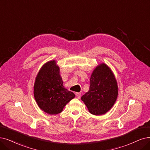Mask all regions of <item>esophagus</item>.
<instances>
[{
  "instance_id": "34e87169",
  "label": "esophagus",
  "mask_w": 150,
  "mask_h": 150,
  "mask_svg": "<svg viewBox=\"0 0 150 150\" xmlns=\"http://www.w3.org/2000/svg\"><path fill=\"white\" fill-rule=\"evenodd\" d=\"M76 97H77V98H81V93H79V92H76Z\"/></svg>"
}]
</instances>
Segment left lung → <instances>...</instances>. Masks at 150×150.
Wrapping results in <instances>:
<instances>
[{
	"label": "left lung",
	"instance_id": "8db88e82",
	"mask_svg": "<svg viewBox=\"0 0 150 150\" xmlns=\"http://www.w3.org/2000/svg\"><path fill=\"white\" fill-rule=\"evenodd\" d=\"M118 94L117 82L111 70L103 63L96 68L90 79L89 91L81 100L92 115H101L115 104Z\"/></svg>",
	"mask_w": 150,
	"mask_h": 150
}]
</instances>
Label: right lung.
<instances>
[{
    "label": "right lung",
    "mask_w": 150,
    "mask_h": 150,
    "mask_svg": "<svg viewBox=\"0 0 150 150\" xmlns=\"http://www.w3.org/2000/svg\"><path fill=\"white\" fill-rule=\"evenodd\" d=\"M35 101L41 110L49 115L60 113L64 106L75 97L63 86L59 68L53 60L41 68L34 86Z\"/></svg>",
    "instance_id": "right-lung-1"
}]
</instances>
